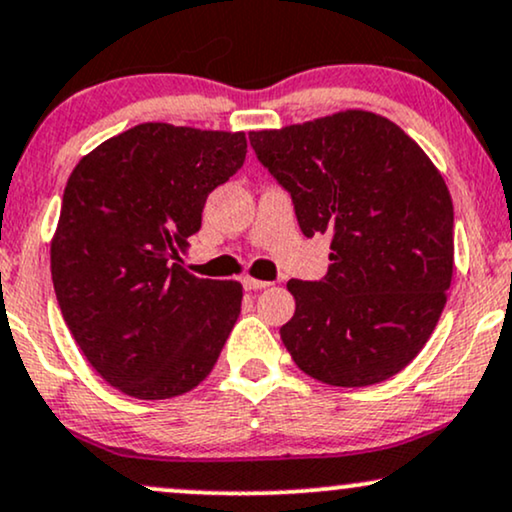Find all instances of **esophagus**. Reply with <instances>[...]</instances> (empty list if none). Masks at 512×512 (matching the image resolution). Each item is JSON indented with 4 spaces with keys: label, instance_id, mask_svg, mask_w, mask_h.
<instances>
[{
    "label": "esophagus",
    "instance_id": "1",
    "mask_svg": "<svg viewBox=\"0 0 512 512\" xmlns=\"http://www.w3.org/2000/svg\"><path fill=\"white\" fill-rule=\"evenodd\" d=\"M242 285H244V289H266V287H270V282H266V280H256V277H249L246 275L244 280H242Z\"/></svg>",
    "mask_w": 512,
    "mask_h": 512
}]
</instances>
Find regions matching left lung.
<instances>
[{"instance_id": "1", "label": "left lung", "mask_w": 512, "mask_h": 512, "mask_svg": "<svg viewBox=\"0 0 512 512\" xmlns=\"http://www.w3.org/2000/svg\"><path fill=\"white\" fill-rule=\"evenodd\" d=\"M258 161L292 194L301 232L332 237L327 275L289 280L280 337L332 387L389 380L418 356L453 277V204L430 156L399 125L349 109L249 132Z\"/></svg>"}]
</instances>
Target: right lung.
I'll return each instance as SVG.
<instances>
[{
    "mask_svg": "<svg viewBox=\"0 0 512 512\" xmlns=\"http://www.w3.org/2000/svg\"><path fill=\"white\" fill-rule=\"evenodd\" d=\"M244 156V132L142 123L73 168L52 239L54 292L80 351L123 394L173 399L216 365L242 285L194 277L178 254Z\"/></svg>",
    "mask_w": 512,
    "mask_h": 512,
    "instance_id": "1",
    "label": "right lung"
}]
</instances>
